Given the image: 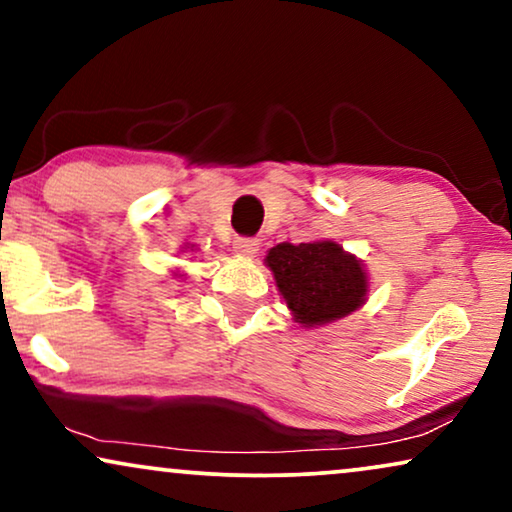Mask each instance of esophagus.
Masks as SVG:
<instances>
[{"label": "esophagus", "instance_id": "obj_1", "mask_svg": "<svg viewBox=\"0 0 512 512\" xmlns=\"http://www.w3.org/2000/svg\"><path fill=\"white\" fill-rule=\"evenodd\" d=\"M258 240H249V237H237V240L233 242V251L235 256L240 258H254L258 254Z\"/></svg>", "mask_w": 512, "mask_h": 512}]
</instances>
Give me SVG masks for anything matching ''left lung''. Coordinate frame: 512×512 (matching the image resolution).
<instances>
[{"instance_id": "obj_1", "label": "left lung", "mask_w": 512, "mask_h": 512, "mask_svg": "<svg viewBox=\"0 0 512 512\" xmlns=\"http://www.w3.org/2000/svg\"><path fill=\"white\" fill-rule=\"evenodd\" d=\"M263 263L293 321L305 328L345 319L368 300L366 265L333 240L282 242L265 254Z\"/></svg>"}]
</instances>
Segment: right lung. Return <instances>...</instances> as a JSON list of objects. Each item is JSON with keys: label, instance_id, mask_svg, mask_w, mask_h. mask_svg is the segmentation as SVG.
<instances>
[{"label": "right lung", "instance_id": "obj_1", "mask_svg": "<svg viewBox=\"0 0 512 512\" xmlns=\"http://www.w3.org/2000/svg\"><path fill=\"white\" fill-rule=\"evenodd\" d=\"M193 249H195V244H188V247H184V251H193ZM172 275L177 277V279H184V277H186V272H184V270H174Z\"/></svg>", "mask_w": 512, "mask_h": 512}]
</instances>
